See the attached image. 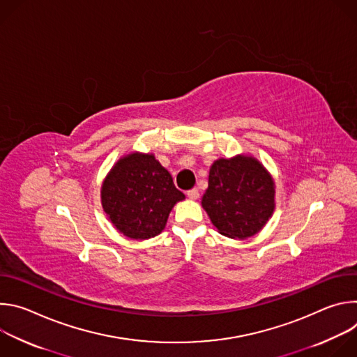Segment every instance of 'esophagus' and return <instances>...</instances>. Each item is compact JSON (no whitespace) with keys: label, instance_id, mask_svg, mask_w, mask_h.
<instances>
[{"label":"esophagus","instance_id":"1","mask_svg":"<svg viewBox=\"0 0 357 357\" xmlns=\"http://www.w3.org/2000/svg\"><path fill=\"white\" fill-rule=\"evenodd\" d=\"M186 195H188V197H189V199L195 200V199H197V197H199V190H197V188H193V189L188 190V192H186Z\"/></svg>","mask_w":357,"mask_h":357}]
</instances>
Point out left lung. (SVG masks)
I'll return each mask as SVG.
<instances>
[{"mask_svg": "<svg viewBox=\"0 0 357 357\" xmlns=\"http://www.w3.org/2000/svg\"><path fill=\"white\" fill-rule=\"evenodd\" d=\"M274 196V181L260 161L236 155L213 162L202 206L220 234L244 240L257 234L273 216Z\"/></svg>", "mask_w": 357, "mask_h": 357, "instance_id": "8db88e82", "label": "left lung"}]
</instances>
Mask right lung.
<instances>
[{"label": "right lung", "mask_w": 357, "mask_h": 357, "mask_svg": "<svg viewBox=\"0 0 357 357\" xmlns=\"http://www.w3.org/2000/svg\"><path fill=\"white\" fill-rule=\"evenodd\" d=\"M185 195L152 154L131 152L116 162L101 185V205L109 220L126 237L158 236L172 208Z\"/></svg>", "instance_id": "right-lung-1"}]
</instances>
